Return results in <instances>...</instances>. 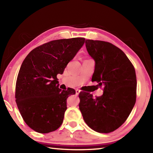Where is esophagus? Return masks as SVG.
<instances>
[{
	"label": "esophagus",
	"instance_id": "esophagus-1",
	"mask_svg": "<svg viewBox=\"0 0 153 153\" xmlns=\"http://www.w3.org/2000/svg\"><path fill=\"white\" fill-rule=\"evenodd\" d=\"M80 91H81V90L80 89H77L76 90V95H78V94L80 93Z\"/></svg>",
	"mask_w": 153,
	"mask_h": 153
}]
</instances>
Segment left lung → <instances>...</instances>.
<instances>
[{"label": "left lung", "instance_id": "obj_1", "mask_svg": "<svg viewBox=\"0 0 153 153\" xmlns=\"http://www.w3.org/2000/svg\"><path fill=\"white\" fill-rule=\"evenodd\" d=\"M85 46L95 61L92 82L103 87V95L93 98L90 93L81 91L79 110L89 128L108 134L126 122L135 105V70L125 53L112 43L86 39Z\"/></svg>", "mask_w": 153, "mask_h": 153}]
</instances>
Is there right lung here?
Masks as SVG:
<instances>
[{
  "label": "right lung",
  "instance_id": "right-lung-1",
  "mask_svg": "<svg viewBox=\"0 0 153 153\" xmlns=\"http://www.w3.org/2000/svg\"><path fill=\"white\" fill-rule=\"evenodd\" d=\"M85 40L76 37L49 41L32 50L23 61L15 99L23 120L33 130L47 134L62 123L67 98L76 91L58 88L57 75L63 74Z\"/></svg>",
  "mask_w": 153,
  "mask_h": 153
}]
</instances>
